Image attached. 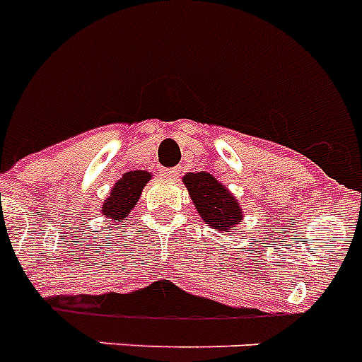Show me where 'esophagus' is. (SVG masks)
<instances>
[{"label":"esophagus","mask_w":362,"mask_h":362,"mask_svg":"<svg viewBox=\"0 0 362 362\" xmlns=\"http://www.w3.org/2000/svg\"><path fill=\"white\" fill-rule=\"evenodd\" d=\"M163 175H165L166 179H175L179 175V168H166V170H163Z\"/></svg>","instance_id":"obj_1"}]
</instances>
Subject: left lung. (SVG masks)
<instances>
[{"instance_id": "obj_1", "label": "left lung", "mask_w": 362, "mask_h": 362, "mask_svg": "<svg viewBox=\"0 0 362 362\" xmlns=\"http://www.w3.org/2000/svg\"><path fill=\"white\" fill-rule=\"evenodd\" d=\"M183 185L206 227L228 234L245 218L236 196L209 172H188L183 175Z\"/></svg>"}]
</instances>
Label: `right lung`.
I'll use <instances>...</instances> for the list:
<instances>
[{
  "mask_svg": "<svg viewBox=\"0 0 362 362\" xmlns=\"http://www.w3.org/2000/svg\"><path fill=\"white\" fill-rule=\"evenodd\" d=\"M150 179L151 174L146 170H134L122 174L100 206V214L106 218V221H110L111 225L122 223L137 205L143 188Z\"/></svg>",
  "mask_w": 362,
  "mask_h": 362,
  "instance_id": "add662e5",
  "label": "right lung"
}]
</instances>
